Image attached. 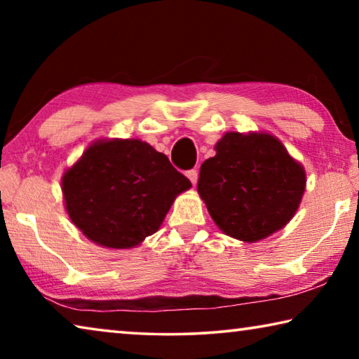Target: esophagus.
Here are the masks:
<instances>
[{
	"label": "esophagus",
	"mask_w": 359,
	"mask_h": 359,
	"mask_svg": "<svg viewBox=\"0 0 359 359\" xmlns=\"http://www.w3.org/2000/svg\"><path fill=\"white\" fill-rule=\"evenodd\" d=\"M187 177L190 179L193 185H196V182H198V171H196V169H190V171H187Z\"/></svg>",
	"instance_id": "1"
}]
</instances>
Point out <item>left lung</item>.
Wrapping results in <instances>:
<instances>
[{
  "label": "left lung",
  "mask_w": 359,
  "mask_h": 359,
  "mask_svg": "<svg viewBox=\"0 0 359 359\" xmlns=\"http://www.w3.org/2000/svg\"><path fill=\"white\" fill-rule=\"evenodd\" d=\"M201 165L198 193L224 234L258 242L287 224L306 190V171L267 133H226Z\"/></svg>",
  "instance_id": "left-lung-1"
}]
</instances>
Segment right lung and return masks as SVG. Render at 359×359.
<instances>
[{"instance_id":"add662e5","label":"right lung","mask_w":359,"mask_h":359,"mask_svg":"<svg viewBox=\"0 0 359 359\" xmlns=\"http://www.w3.org/2000/svg\"><path fill=\"white\" fill-rule=\"evenodd\" d=\"M190 187L165 154L139 139L96 141L62 177L71 222L107 248L136 247L156 233Z\"/></svg>"}]
</instances>
